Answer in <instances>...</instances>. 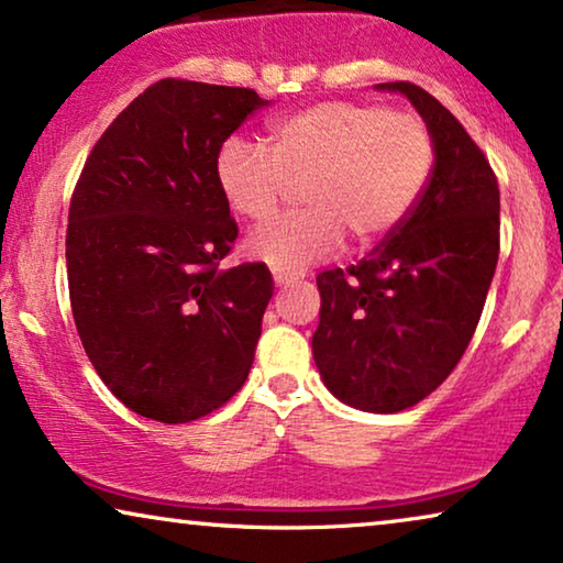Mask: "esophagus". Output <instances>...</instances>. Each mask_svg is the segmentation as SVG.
Here are the masks:
<instances>
[{"label": "esophagus", "instance_id": "1", "mask_svg": "<svg viewBox=\"0 0 563 563\" xmlns=\"http://www.w3.org/2000/svg\"><path fill=\"white\" fill-rule=\"evenodd\" d=\"M305 274H299V272H282V268H274V282H276V287H289V284H295V282H299L302 279Z\"/></svg>", "mask_w": 563, "mask_h": 563}]
</instances>
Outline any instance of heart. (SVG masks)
Wrapping results in <instances>:
<instances>
[{
  "label": "heart",
  "mask_w": 563,
  "mask_h": 563,
  "mask_svg": "<svg viewBox=\"0 0 563 563\" xmlns=\"http://www.w3.org/2000/svg\"><path fill=\"white\" fill-rule=\"evenodd\" d=\"M272 151L228 137L214 161L218 187L238 214L272 220L291 184L305 210L251 233L245 251L282 272L318 264L343 245L374 243L407 220L433 172L428 122L407 110L330 99L276 120Z\"/></svg>",
  "instance_id": "obj_1"
}]
</instances>
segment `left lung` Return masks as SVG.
<instances>
[{
  "instance_id": "left-lung-1",
  "label": "left lung",
  "mask_w": 563,
  "mask_h": 563,
  "mask_svg": "<svg viewBox=\"0 0 563 563\" xmlns=\"http://www.w3.org/2000/svg\"><path fill=\"white\" fill-rule=\"evenodd\" d=\"M402 91L428 122L435 164L397 230L356 266L318 274L312 356L341 402L399 412L441 387L464 356L499 256V187L487 156L433 95Z\"/></svg>"
}]
</instances>
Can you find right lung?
Here are the masks:
<instances>
[{
  "label": "right lung",
  "instance_id": "obj_1",
  "mask_svg": "<svg viewBox=\"0 0 563 563\" xmlns=\"http://www.w3.org/2000/svg\"><path fill=\"white\" fill-rule=\"evenodd\" d=\"M264 104L253 89L161 79L112 120L74 187L76 330L99 379L143 418H205L249 379L274 279L266 264L220 268L238 225L214 161Z\"/></svg>",
  "mask_w": 563,
  "mask_h": 563
}]
</instances>
